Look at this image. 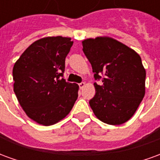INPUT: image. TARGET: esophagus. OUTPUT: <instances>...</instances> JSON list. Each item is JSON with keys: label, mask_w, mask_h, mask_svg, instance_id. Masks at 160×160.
<instances>
[{"label": "esophagus", "mask_w": 160, "mask_h": 160, "mask_svg": "<svg viewBox=\"0 0 160 160\" xmlns=\"http://www.w3.org/2000/svg\"><path fill=\"white\" fill-rule=\"evenodd\" d=\"M86 86V83L85 82H81V83L79 84V87H80V89H83V87Z\"/></svg>", "instance_id": "obj_1"}]
</instances>
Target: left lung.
Returning a JSON list of instances; mask_svg holds the SVG:
<instances>
[{
    "instance_id": "left-lung-1",
    "label": "left lung",
    "mask_w": 160,
    "mask_h": 160,
    "mask_svg": "<svg viewBox=\"0 0 160 160\" xmlns=\"http://www.w3.org/2000/svg\"><path fill=\"white\" fill-rule=\"evenodd\" d=\"M90 62L96 93L89 101L94 115L103 122L120 125L130 119L145 96L146 70L134 49L109 37L82 41ZM103 74L104 77L100 76Z\"/></svg>"
}]
</instances>
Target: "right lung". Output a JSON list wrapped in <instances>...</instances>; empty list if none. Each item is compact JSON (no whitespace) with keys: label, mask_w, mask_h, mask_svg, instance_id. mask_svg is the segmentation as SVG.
<instances>
[{"label":"right lung","mask_w":160,"mask_h":160,"mask_svg":"<svg viewBox=\"0 0 160 160\" xmlns=\"http://www.w3.org/2000/svg\"><path fill=\"white\" fill-rule=\"evenodd\" d=\"M70 38L47 37L32 43L12 68L13 91L32 120L49 126L62 120L78 98L79 86L62 78Z\"/></svg>","instance_id":"right-lung-1"}]
</instances>
